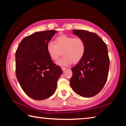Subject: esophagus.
Instances as JSON below:
<instances>
[{"instance_id":"esophagus-1","label":"esophagus","mask_w":126,"mask_h":126,"mask_svg":"<svg viewBox=\"0 0 126 126\" xmlns=\"http://www.w3.org/2000/svg\"><path fill=\"white\" fill-rule=\"evenodd\" d=\"M66 69H67L66 68H65V67H62V69L63 71H64Z\"/></svg>"}]
</instances>
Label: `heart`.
<instances>
[{
    "label": "heart",
    "instance_id": "b5f03b06",
    "mask_svg": "<svg viewBox=\"0 0 126 126\" xmlns=\"http://www.w3.org/2000/svg\"><path fill=\"white\" fill-rule=\"evenodd\" d=\"M46 49L50 58L56 61L61 57H63L58 62L59 65L66 66L72 63L79 62L84 56L86 46L85 41L80 37H73L65 35L58 36L55 44L52 41L47 43Z\"/></svg>",
    "mask_w": 126,
    "mask_h": 126
}]
</instances>
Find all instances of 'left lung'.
<instances>
[{"instance_id": "8db88e82", "label": "left lung", "mask_w": 126, "mask_h": 126, "mask_svg": "<svg viewBox=\"0 0 126 126\" xmlns=\"http://www.w3.org/2000/svg\"><path fill=\"white\" fill-rule=\"evenodd\" d=\"M73 33L83 40L86 50L82 59L71 69V86L81 96L93 97L103 89L108 79L110 61L107 46L94 32L73 30Z\"/></svg>"}]
</instances>
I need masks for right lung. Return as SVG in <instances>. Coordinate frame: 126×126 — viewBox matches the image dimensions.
Segmentation results:
<instances>
[{
  "label": "right lung",
  "instance_id": "add662e5",
  "mask_svg": "<svg viewBox=\"0 0 126 126\" xmlns=\"http://www.w3.org/2000/svg\"><path fill=\"white\" fill-rule=\"evenodd\" d=\"M55 30L36 32L21 41L16 52V73L21 88L31 98L42 100L54 94L63 72L46 49Z\"/></svg>",
  "mask_w": 126,
  "mask_h": 126
}]
</instances>
